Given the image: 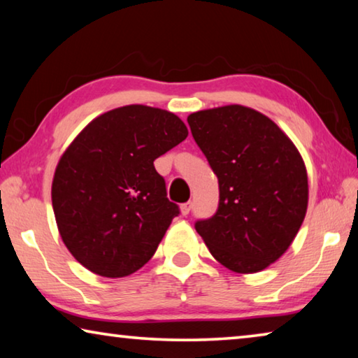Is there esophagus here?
<instances>
[{
	"mask_svg": "<svg viewBox=\"0 0 358 358\" xmlns=\"http://www.w3.org/2000/svg\"><path fill=\"white\" fill-rule=\"evenodd\" d=\"M191 207H192V203H191V202H186V203L181 205V207H180V210H181V215H183V216H187V215H189Z\"/></svg>",
	"mask_w": 358,
	"mask_h": 358,
	"instance_id": "obj_1",
	"label": "esophagus"
}]
</instances>
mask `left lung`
<instances>
[{
  "mask_svg": "<svg viewBox=\"0 0 358 358\" xmlns=\"http://www.w3.org/2000/svg\"><path fill=\"white\" fill-rule=\"evenodd\" d=\"M187 123L220 183L216 213L194 227L226 268H266L286 252L306 215L308 175L299 150L250 107L208 108Z\"/></svg>",
  "mask_w": 358,
  "mask_h": 358,
  "instance_id": "8db88e82",
  "label": "left lung"
}]
</instances>
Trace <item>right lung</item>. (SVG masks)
Listing matches in <instances>:
<instances>
[{"label": "right lung", "instance_id": "right-lung-1", "mask_svg": "<svg viewBox=\"0 0 358 358\" xmlns=\"http://www.w3.org/2000/svg\"><path fill=\"white\" fill-rule=\"evenodd\" d=\"M187 137L172 112L124 106L94 118L59 159L52 205L59 235L85 268L134 273L153 257L180 215L155 159Z\"/></svg>", "mask_w": 358, "mask_h": 358}]
</instances>
